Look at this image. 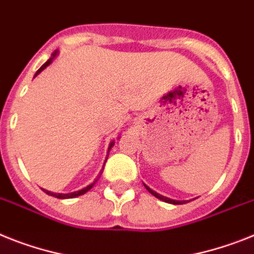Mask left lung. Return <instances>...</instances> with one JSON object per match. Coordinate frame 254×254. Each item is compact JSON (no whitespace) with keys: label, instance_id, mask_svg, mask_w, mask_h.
<instances>
[{"label":"left lung","instance_id":"obj_1","mask_svg":"<svg viewBox=\"0 0 254 254\" xmlns=\"http://www.w3.org/2000/svg\"><path fill=\"white\" fill-rule=\"evenodd\" d=\"M144 187H146V189L148 190V192L152 193V195L155 196V197H157V199H160V200H163V201H165V203H169V204H174V205H178V204H186V201H187V200H182V201H180V200L169 199V197H165V196L157 193L156 191H153V190H151L150 187L146 186V185H144Z\"/></svg>","mask_w":254,"mask_h":254}]
</instances>
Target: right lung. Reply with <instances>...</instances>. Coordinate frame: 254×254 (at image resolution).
<instances>
[{
    "mask_svg": "<svg viewBox=\"0 0 254 254\" xmlns=\"http://www.w3.org/2000/svg\"><path fill=\"white\" fill-rule=\"evenodd\" d=\"M57 54H58V51H54V53H53V57H51V58L49 59V61L46 62L45 64H42L41 67H40V69H38V71L36 72L35 77H36V76H37L38 73H41V72L44 71L45 68H46L49 64H50L51 62H53V59H54L55 57H57ZM114 144H115V142H111L110 147H108V151L111 150V147H114ZM95 181H97V180H95ZM94 183L95 182H93V183H91V185H89V186H86V187H84V189H82V190H80V191H74V192H71V193H55V192H51V191H48V190H44V189H42V190H44V192H46V193H48V195L55 196V197H58V199H73V197H77V196L84 195L85 192H87V191H89V190H90L91 187L94 186Z\"/></svg>",
    "mask_w": 254,
    "mask_h": 254,
    "instance_id": "right-lung-1",
    "label": "right lung"
}]
</instances>
